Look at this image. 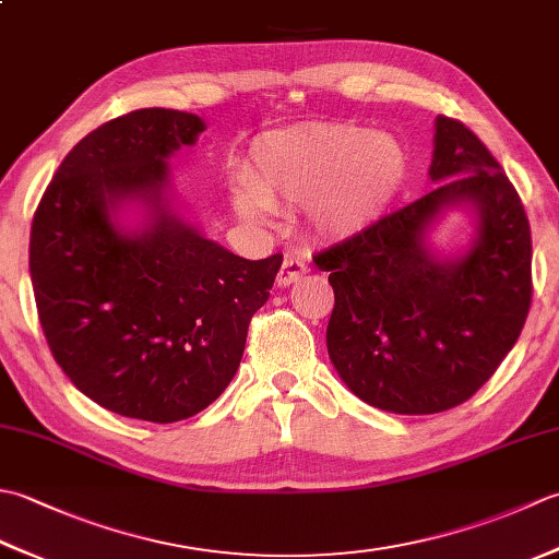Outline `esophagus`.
I'll return each instance as SVG.
<instances>
[{
    "label": "esophagus",
    "mask_w": 559,
    "mask_h": 559,
    "mask_svg": "<svg viewBox=\"0 0 559 559\" xmlns=\"http://www.w3.org/2000/svg\"><path fill=\"white\" fill-rule=\"evenodd\" d=\"M305 273H307V264H305L302 259H298V257H286V259H283V264H281L276 283H278L281 288H283V286H290V283L300 281V278L305 276Z\"/></svg>",
    "instance_id": "obj_1"
}]
</instances>
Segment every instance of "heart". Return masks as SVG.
<instances>
[{
	"label": "heart",
	"mask_w": 559,
	"mask_h": 559,
	"mask_svg": "<svg viewBox=\"0 0 559 559\" xmlns=\"http://www.w3.org/2000/svg\"><path fill=\"white\" fill-rule=\"evenodd\" d=\"M408 177V153L394 136L358 124H307L261 136L247 168V187L233 204L247 221L273 209H310L329 237L370 228Z\"/></svg>",
	"instance_id": "b5f03b06"
}]
</instances>
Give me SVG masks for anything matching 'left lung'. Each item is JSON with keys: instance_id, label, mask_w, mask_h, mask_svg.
Here are the masks:
<instances>
[{"instance_id": "8db88e82", "label": "left lung", "mask_w": 559, "mask_h": 559, "mask_svg": "<svg viewBox=\"0 0 559 559\" xmlns=\"http://www.w3.org/2000/svg\"><path fill=\"white\" fill-rule=\"evenodd\" d=\"M430 180L413 204L324 252L334 312L326 348L355 396L401 415L468 401L514 348L528 317L531 228L500 163L466 124L439 115ZM471 205L479 233L466 255L439 260L426 233Z\"/></svg>"}]
</instances>
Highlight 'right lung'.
I'll return each mask as SVG.
<instances>
[{
    "instance_id": "obj_1",
    "label": "right lung",
    "mask_w": 559,
    "mask_h": 559,
    "mask_svg": "<svg viewBox=\"0 0 559 559\" xmlns=\"http://www.w3.org/2000/svg\"><path fill=\"white\" fill-rule=\"evenodd\" d=\"M204 129L165 108L115 117L69 151L33 216L47 346L81 394L124 418L177 423L211 406L283 264L237 257L175 211L168 158ZM132 203L145 209L134 231L116 218Z\"/></svg>"
}]
</instances>
